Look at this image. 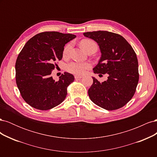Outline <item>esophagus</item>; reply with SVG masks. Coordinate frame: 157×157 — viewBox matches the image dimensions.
I'll list each match as a JSON object with an SVG mask.
<instances>
[{
  "label": "esophagus",
  "instance_id": "1",
  "mask_svg": "<svg viewBox=\"0 0 157 157\" xmlns=\"http://www.w3.org/2000/svg\"><path fill=\"white\" fill-rule=\"evenodd\" d=\"M75 79H80L82 78V76H80V75H75Z\"/></svg>",
  "mask_w": 157,
  "mask_h": 157
}]
</instances>
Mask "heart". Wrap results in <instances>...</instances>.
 <instances>
[{
  "instance_id": "1",
  "label": "heart",
  "mask_w": 157,
  "mask_h": 157,
  "mask_svg": "<svg viewBox=\"0 0 157 157\" xmlns=\"http://www.w3.org/2000/svg\"><path fill=\"white\" fill-rule=\"evenodd\" d=\"M92 43L94 42L90 40H84L80 42V45H81L82 48L85 50L86 47ZM71 48V45L68 44L65 47L63 50V55L67 56L69 54V52ZM90 67V65L88 63H84V62H78V61H73L68 63L66 66V69L69 71V72L74 74H78L81 75L85 73V71L87 69Z\"/></svg>"
}]
</instances>
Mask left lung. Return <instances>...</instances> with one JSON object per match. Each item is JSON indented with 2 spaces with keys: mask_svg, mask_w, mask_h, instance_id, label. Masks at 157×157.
Wrapping results in <instances>:
<instances>
[{
  "mask_svg": "<svg viewBox=\"0 0 157 157\" xmlns=\"http://www.w3.org/2000/svg\"><path fill=\"white\" fill-rule=\"evenodd\" d=\"M96 41L101 58L93 69L94 73L108 75L99 82L94 77L88 90L92 101L106 110L122 107L134 96L139 80L138 61L134 49L124 37L106 31L83 33Z\"/></svg>",
  "mask_w": 157,
  "mask_h": 157,
  "instance_id": "left-lung-1",
  "label": "left lung"
}]
</instances>
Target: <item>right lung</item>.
Masks as SVG:
<instances>
[{
	"instance_id": "1",
	"label": "right lung",
	"mask_w": 157,
	"mask_h": 157,
	"mask_svg": "<svg viewBox=\"0 0 157 157\" xmlns=\"http://www.w3.org/2000/svg\"><path fill=\"white\" fill-rule=\"evenodd\" d=\"M75 37L56 31L40 33L28 40L18 55L16 84L22 98L31 107L48 110L64 101L74 76L65 72L55 81L50 75L55 61L62 58L65 45Z\"/></svg>"
}]
</instances>
